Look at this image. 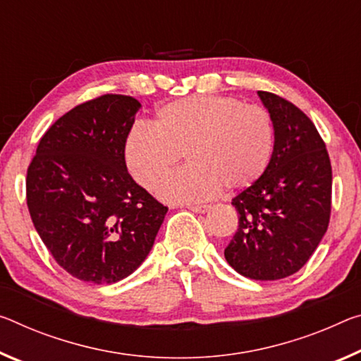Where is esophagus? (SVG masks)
I'll return each mask as SVG.
<instances>
[{
	"instance_id": "obj_1",
	"label": "esophagus",
	"mask_w": 361,
	"mask_h": 361,
	"mask_svg": "<svg viewBox=\"0 0 361 361\" xmlns=\"http://www.w3.org/2000/svg\"><path fill=\"white\" fill-rule=\"evenodd\" d=\"M188 209L196 212V214H205L210 210V205L207 204H199V205H188Z\"/></svg>"
}]
</instances>
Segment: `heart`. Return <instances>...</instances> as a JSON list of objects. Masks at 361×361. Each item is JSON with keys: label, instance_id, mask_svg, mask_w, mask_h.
Wrapping results in <instances>:
<instances>
[{"label": "heart", "instance_id": "heart-1", "mask_svg": "<svg viewBox=\"0 0 361 361\" xmlns=\"http://www.w3.org/2000/svg\"><path fill=\"white\" fill-rule=\"evenodd\" d=\"M274 142L265 107L228 96H194L160 107L154 128L136 123L125 138L123 157L133 180L152 191L185 154L190 165L171 175L159 196L199 202L221 186L243 191L255 185L270 167Z\"/></svg>", "mask_w": 361, "mask_h": 361}]
</instances>
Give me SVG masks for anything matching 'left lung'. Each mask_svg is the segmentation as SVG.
Returning <instances> with one entry per match:
<instances>
[{
    "label": "left lung",
    "mask_w": 361,
    "mask_h": 361,
    "mask_svg": "<svg viewBox=\"0 0 361 361\" xmlns=\"http://www.w3.org/2000/svg\"><path fill=\"white\" fill-rule=\"evenodd\" d=\"M259 96L276 142L265 175L233 199L239 225L225 259L245 278L274 281L299 271L328 230L333 170L312 120L281 96Z\"/></svg>",
    "instance_id": "left-lung-1"
}]
</instances>
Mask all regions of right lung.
I'll return each mask as SVG.
<instances>
[{
	"mask_svg": "<svg viewBox=\"0 0 361 361\" xmlns=\"http://www.w3.org/2000/svg\"><path fill=\"white\" fill-rule=\"evenodd\" d=\"M141 104L102 94L51 125L27 169V207L57 265L111 284L149 254L169 207L127 170L123 145Z\"/></svg>",
	"mask_w": 361,
	"mask_h": 361,
	"instance_id": "1",
	"label": "right lung"
}]
</instances>
